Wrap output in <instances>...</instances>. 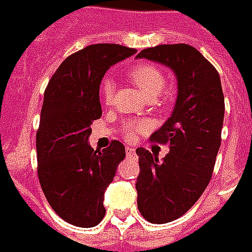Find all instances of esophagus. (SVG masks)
I'll use <instances>...</instances> for the list:
<instances>
[{
  "label": "esophagus",
  "instance_id": "obj_1",
  "mask_svg": "<svg viewBox=\"0 0 252 252\" xmlns=\"http://www.w3.org/2000/svg\"><path fill=\"white\" fill-rule=\"evenodd\" d=\"M126 156H127V158H137L134 148H129V146H127V148H126Z\"/></svg>",
  "mask_w": 252,
  "mask_h": 252
}]
</instances>
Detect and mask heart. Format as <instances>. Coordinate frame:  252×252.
Masks as SVG:
<instances>
[{
	"mask_svg": "<svg viewBox=\"0 0 252 252\" xmlns=\"http://www.w3.org/2000/svg\"><path fill=\"white\" fill-rule=\"evenodd\" d=\"M129 74L135 85L141 89V92L151 100L156 99L165 88V76L158 66L151 65V63H138L130 69ZM114 92H115V84L112 81V78H103L100 83L101 100L106 104L111 103ZM146 130H148L146 122L127 121L123 125V135L127 140H133L135 134L144 133Z\"/></svg>",
	"mask_w": 252,
	"mask_h": 252,
	"instance_id": "heart-1",
	"label": "heart"
}]
</instances>
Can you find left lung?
Listing matches in <instances>:
<instances>
[{"instance_id":"1","label":"left lung","mask_w":252,"mask_h":252,"mask_svg":"<svg viewBox=\"0 0 252 252\" xmlns=\"http://www.w3.org/2000/svg\"><path fill=\"white\" fill-rule=\"evenodd\" d=\"M137 58L168 66L178 80L174 111L151 135L153 142L168 145L169 153L160 161L145 148L135 151L138 210L149 222L165 224L185 215L212 179L221 145L224 94L215 66L190 44H158Z\"/></svg>"}]
</instances>
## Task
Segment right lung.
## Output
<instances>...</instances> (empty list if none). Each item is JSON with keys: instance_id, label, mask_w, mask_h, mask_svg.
Returning a JSON list of instances; mask_svg holds the SVG:
<instances>
[{"instance_id": "1", "label": "right lung", "mask_w": 252, "mask_h": 252, "mask_svg": "<svg viewBox=\"0 0 252 252\" xmlns=\"http://www.w3.org/2000/svg\"><path fill=\"white\" fill-rule=\"evenodd\" d=\"M135 53L121 44L87 46L61 63L44 91L37 176L50 206L72 225L91 228L106 215L104 191L126 152L117 140L94 151L91 125L101 117L99 87L107 69Z\"/></svg>"}]
</instances>
